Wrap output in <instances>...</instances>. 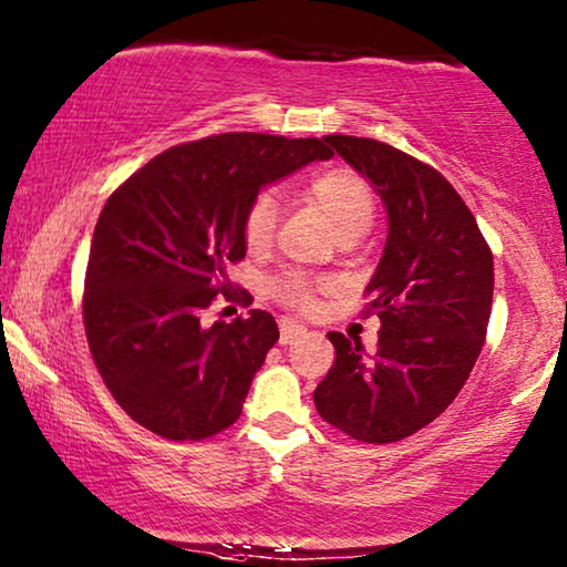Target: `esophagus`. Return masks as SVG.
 <instances>
[{
	"instance_id": "1",
	"label": "esophagus",
	"mask_w": 567,
	"mask_h": 567,
	"mask_svg": "<svg viewBox=\"0 0 567 567\" xmlns=\"http://www.w3.org/2000/svg\"><path fill=\"white\" fill-rule=\"evenodd\" d=\"M278 330H281V344H291V342H297L303 332V324H299V322H293V319H289V317H284L281 322H278Z\"/></svg>"
}]
</instances>
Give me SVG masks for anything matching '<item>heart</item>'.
<instances>
[{
	"label": "heart",
	"mask_w": 567,
	"mask_h": 567,
	"mask_svg": "<svg viewBox=\"0 0 567 567\" xmlns=\"http://www.w3.org/2000/svg\"><path fill=\"white\" fill-rule=\"evenodd\" d=\"M307 194L324 212L338 235H363L375 217L371 184L352 168H324L307 182ZM278 227V202L270 192L252 196L243 215V240L252 252L266 250ZM322 281L301 268H286L266 281L268 297L297 311L315 309V293Z\"/></svg>",
	"instance_id": "obj_1"
}]
</instances>
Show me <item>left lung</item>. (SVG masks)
I'll use <instances>...</instances> for the list:
<instances>
[{
	"mask_svg": "<svg viewBox=\"0 0 567 567\" xmlns=\"http://www.w3.org/2000/svg\"><path fill=\"white\" fill-rule=\"evenodd\" d=\"M379 192L389 237L368 284L381 319L379 350L340 332L319 381V416L352 440L383 445L430 424L453 404L486 342L494 256L461 194L440 171L371 137L327 135Z\"/></svg>",
	"mask_w": 567,
	"mask_h": 567,
	"instance_id": "8db88e82",
	"label": "left lung"
}]
</instances>
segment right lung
Masks as SVG:
<instances>
[{"mask_svg": "<svg viewBox=\"0 0 567 567\" xmlns=\"http://www.w3.org/2000/svg\"><path fill=\"white\" fill-rule=\"evenodd\" d=\"M332 158L317 137L225 133L174 145L106 199L84 281L89 350L114 401L166 440H207L243 414L252 375L278 340L250 309L202 324L225 270L245 258L243 215L260 188ZM252 301V299H250Z\"/></svg>", "mask_w": 567, "mask_h": 567, "instance_id": "add662e5", "label": "right lung"}]
</instances>
